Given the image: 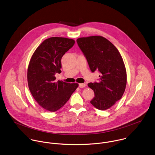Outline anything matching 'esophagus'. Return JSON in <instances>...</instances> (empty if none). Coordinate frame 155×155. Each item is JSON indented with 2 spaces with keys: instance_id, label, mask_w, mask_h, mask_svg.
Masks as SVG:
<instances>
[{
  "instance_id": "obj_1",
  "label": "esophagus",
  "mask_w": 155,
  "mask_h": 155,
  "mask_svg": "<svg viewBox=\"0 0 155 155\" xmlns=\"http://www.w3.org/2000/svg\"><path fill=\"white\" fill-rule=\"evenodd\" d=\"M86 86V84H84V83H80L79 84V87H80V88H83V87H84Z\"/></svg>"
}]
</instances>
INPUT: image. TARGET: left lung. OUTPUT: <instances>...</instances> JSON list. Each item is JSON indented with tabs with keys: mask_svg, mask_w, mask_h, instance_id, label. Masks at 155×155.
I'll return each mask as SVG.
<instances>
[{
	"mask_svg": "<svg viewBox=\"0 0 155 155\" xmlns=\"http://www.w3.org/2000/svg\"><path fill=\"white\" fill-rule=\"evenodd\" d=\"M77 44L92 72L98 71L99 81L89 83L95 97L91 103L100 110H107L120 100L126 89L127 74L121 54L117 48L101 36L81 37Z\"/></svg>",
	"mask_w": 155,
	"mask_h": 155,
	"instance_id": "obj_1",
	"label": "left lung"
}]
</instances>
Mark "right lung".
I'll return each instance as SVG.
<instances>
[{
    "label": "right lung",
    "mask_w": 155,
    "mask_h": 155,
    "mask_svg": "<svg viewBox=\"0 0 155 155\" xmlns=\"http://www.w3.org/2000/svg\"><path fill=\"white\" fill-rule=\"evenodd\" d=\"M73 39L53 37L44 40L34 52L28 68L29 91L45 109L55 112L63 107L78 86L77 83L55 81L61 73V60L74 45Z\"/></svg>",
    "instance_id": "obj_1"
}]
</instances>
